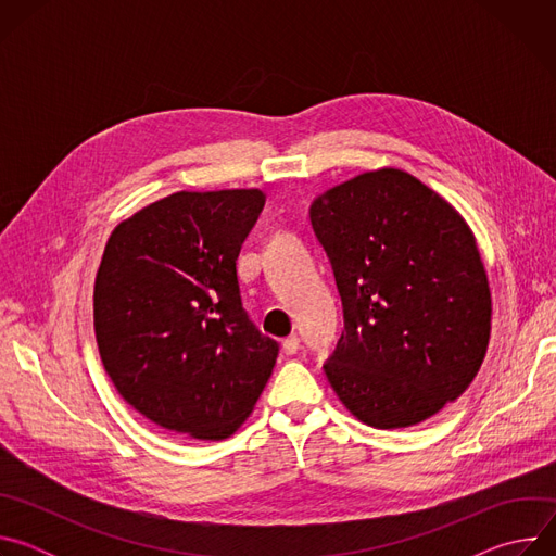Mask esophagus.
I'll list each match as a JSON object with an SVG mask.
<instances>
[{"label": "esophagus", "instance_id": "34e87169", "mask_svg": "<svg viewBox=\"0 0 556 556\" xmlns=\"http://www.w3.org/2000/svg\"><path fill=\"white\" fill-rule=\"evenodd\" d=\"M299 348H301V339H299L296 334H292V337L283 339V343H281V350H283V354H288V356L296 354V352H299Z\"/></svg>", "mask_w": 556, "mask_h": 556}]
</instances>
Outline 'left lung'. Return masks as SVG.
Listing matches in <instances>:
<instances>
[{"mask_svg":"<svg viewBox=\"0 0 556 556\" xmlns=\"http://www.w3.org/2000/svg\"><path fill=\"white\" fill-rule=\"evenodd\" d=\"M334 270L345 330L326 376L374 429L435 416L478 376L491 290L462 215L407 172L361 174L309 206Z\"/></svg>","mask_w":556,"mask_h":556,"instance_id":"left-lung-1","label":"left lung"}]
</instances>
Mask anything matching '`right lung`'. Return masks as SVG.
<instances>
[{
	"label": "right lung",
	"mask_w": 556,
	"mask_h": 556,
	"mask_svg": "<svg viewBox=\"0 0 556 556\" xmlns=\"http://www.w3.org/2000/svg\"><path fill=\"white\" fill-rule=\"evenodd\" d=\"M266 195L178 191L110 235L94 283L99 354L123 399L157 427L224 440L251 416L279 343L242 305L237 257Z\"/></svg>",
	"instance_id": "1"
}]
</instances>
